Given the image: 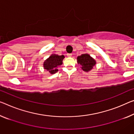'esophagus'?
I'll return each instance as SVG.
<instances>
[{"label": "esophagus", "instance_id": "1", "mask_svg": "<svg viewBox=\"0 0 134 134\" xmlns=\"http://www.w3.org/2000/svg\"><path fill=\"white\" fill-rule=\"evenodd\" d=\"M67 56L68 57H71L72 56V54H71V53H68Z\"/></svg>", "mask_w": 134, "mask_h": 134}]
</instances>
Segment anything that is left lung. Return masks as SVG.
Here are the masks:
<instances>
[{"label":"left lung","instance_id":"8db88e82","mask_svg":"<svg viewBox=\"0 0 134 134\" xmlns=\"http://www.w3.org/2000/svg\"><path fill=\"white\" fill-rule=\"evenodd\" d=\"M77 63L81 66V69L85 72L92 69L96 65V61L88 54H83L77 57Z\"/></svg>","mask_w":134,"mask_h":134}]
</instances>
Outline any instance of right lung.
Listing matches in <instances>:
<instances>
[{
	"mask_svg": "<svg viewBox=\"0 0 134 134\" xmlns=\"http://www.w3.org/2000/svg\"><path fill=\"white\" fill-rule=\"evenodd\" d=\"M64 58L65 56L63 55L51 54L44 62V68L48 71L51 74L56 73L58 71L57 67L62 65Z\"/></svg>",
	"mask_w": 134,
	"mask_h": 134,
	"instance_id": "right-lung-1",
	"label": "right lung"
}]
</instances>
